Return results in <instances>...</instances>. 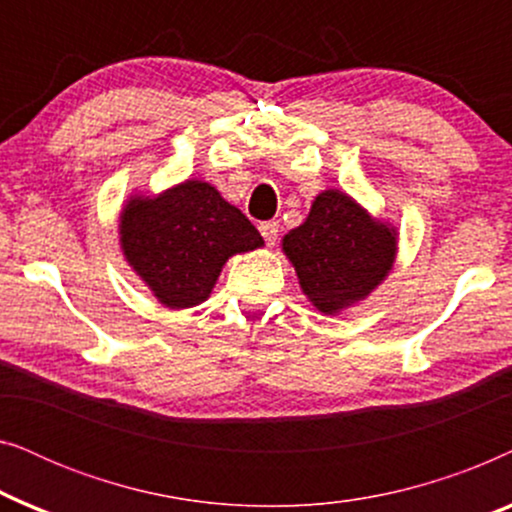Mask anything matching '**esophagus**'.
I'll use <instances>...</instances> for the list:
<instances>
[{"label":"esophagus","instance_id":"obj_1","mask_svg":"<svg viewBox=\"0 0 512 512\" xmlns=\"http://www.w3.org/2000/svg\"><path fill=\"white\" fill-rule=\"evenodd\" d=\"M258 230H261L263 240H265V244H268V247H272V244L277 242V235H279V223L277 221H265V223H261V226H258Z\"/></svg>","mask_w":512,"mask_h":512}]
</instances>
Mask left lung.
I'll return each instance as SVG.
<instances>
[{
	"instance_id": "8db88e82",
	"label": "left lung",
	"mask_w": 512,
	"mask_h": 512,
	"mask_svg": "<svg viewBox=\"0 0 512 512\" xmlns=\"http://www.w3.org/2000/svg\"><path fill=\"white\" fill-rule=\"evenodd\" d=\"M307 300L324 314H340L368 298L389 277L398 254V230L375 219L352 195L328 188L310 214L282 237Z\"/></svg>"
}]
</instances>
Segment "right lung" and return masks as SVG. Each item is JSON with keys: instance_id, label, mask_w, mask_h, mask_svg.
I'll return each instance as SVG.
<instances>
[{"instance_id": "right-lung-1", "label": "right lung", "mask_w": 512, "mask_h": 512, "mask_svg": "<svg viewBox=\"0 0 512 512\" xmlns=\"http://www.w3.org/2000/svg\"><path fill=\"white\" fill-rule=\"evenodd\" d=\"M118 235L125 261L170 310L205 303L230 256L265 244L254 223L200 179L130 195Z\"/></svg>"}]
</instances>
